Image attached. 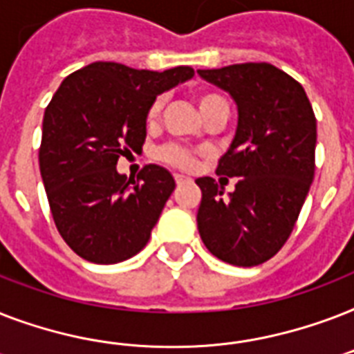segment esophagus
Here are the masks:
<instances>
[{
    "label": "esophagus",
    "mask_w": 354,
    "mask_h": 354,
    "mask_svg": "<svg viewBox=\"0 0 354 354\" xmlns=\"http://www.w3.org/2000/svg\"><path fill=\"white\" fill-rule=\"evenodd\" d=\"M174 180H176L178 185H182V183H189V182H191V178L183 176V174H174Z\"/></svg>",
    "instance_id": "1"
}]
</instances>
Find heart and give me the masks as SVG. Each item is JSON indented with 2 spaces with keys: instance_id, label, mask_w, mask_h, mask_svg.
Listing matches in <instances>:
<instances>
[{
  "instance_id": "b5f03b06",
  "label": "heart",
  "mask_w": 354,
  "mask_h": 354,
  "mask_svg": "<svg viewBox=\"0 0 354 354\" xmlns=\"http://www.w3.org/2000/svg\"><path fill=\"white\" fill-rule=\"evenodd\" d=\"M222 99L218 93H213V91H204L198 95V108L200 112L204 113L207 108H211L216 102H222ZM161 108H163V97H156L154 101L150 102L149 110H147V124L149 127H154L156 122L160 121L161 115ZM161 161H165L169 165L174 167H182V169H187V167L193 165V154L189 152L187 149H183L180 145H167L163 149L158 152Z\"/></svg>"
}]
</instances>
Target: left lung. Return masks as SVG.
<instances>
[{
    "instance_id": "obj_1",
    "label": "left lung",
    "mask_w": 354,
    "mask_h": 354,
    "mask_svg": "<svg viewBox=\"0 0 354 354\" xmlns=\"http://www.w3.org/2000/svg\"><path fill=\"white\" fill-rule=\"evenodd\" d=\"M236 104V130L216 167L239 178L224 187L198 178L196 224L215 257L233 266H257L290 236L314 180L316 118L303 86L272 64H233L198 69Z\"/></svg>"
}]
</instances>
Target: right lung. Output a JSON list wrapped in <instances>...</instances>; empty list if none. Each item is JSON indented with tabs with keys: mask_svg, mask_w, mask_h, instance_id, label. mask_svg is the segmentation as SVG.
<instances>
[{
	"mask_svg": "<svg viewBox=\"0 0 354 354\" xmlns=\"http://www.w3.org/2000/svg\"><path fill=\"white\" fill-rule=\"evenodd\" d=\"M193 77L189 66L160 73L93 62L62 80L44 113L38 160L57 230L77 255L115 264L147 246L174 178L147 165L133 180L115 165L143 147L150 102Z\"/></svg>",
	"mask_w": 354,
	"mask_h": 354,
	"instance_id": "add662e5",
	"label": "right lung"
}]
</instances>
